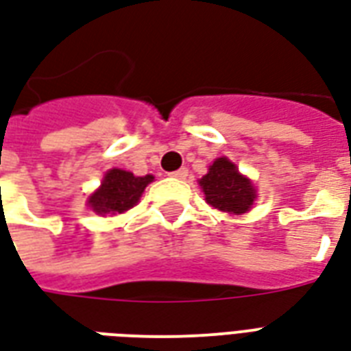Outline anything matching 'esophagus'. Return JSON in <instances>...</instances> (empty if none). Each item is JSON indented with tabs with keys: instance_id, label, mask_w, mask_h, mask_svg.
I'll return each mask as SVG.
<instances>
[{
	"instance_id": "1",
	"label": "esophagus",
	"mask_w": 351,
	"mask_h": 351,
	"mask_svg": "<svg viewBox=\"0 0 351 351\" xmlns=\"http://www.w3.org/2000/svg\"><path fill=\"white\" fill-rule=\"evenodd\" d=\"M169 176H173V178H178V180H184L187 176V169L186 167H180L178 171H173V173H169Z\"/></svg>"
}]
</instances>
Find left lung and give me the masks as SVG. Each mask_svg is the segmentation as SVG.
Returning <instances> with one entry per match:
<instances>
[{
	"mask_svg": "<svg viewBox=\"0 0 351 351\" xmlns=\"http://www.w3.org/2000/svg\"><path fill=\"white\" fill-rule=\"evenodd\" d=\"M206 202L226 213H247L256 200V187L228 158H217L199 180Z\"/></svg>",
	"mask_w": 351,
	"mask_h": 351,
	"instance_id": "8db88e82",
	"label": "left lung"
}]
</instances>
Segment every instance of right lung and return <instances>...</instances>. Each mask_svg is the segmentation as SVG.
Wrapping results in <instances>:
<instances>
[{
  "mask_svg": "<svg viewBox=\"0 0 351 351\" xmlns=\"http://www.w3.org/2000/svg\"><path fill=\"white\" fill-rule=\"evenodd\" d=\"M154 180L152 175L134 176L130 171H106L101 187L88 197V206L97 215H117L138 204L145 187Z\"/></svg>",
  "mask_w": 351,
  "mask_h": 351,
  "instance_id": "add662e5",
  "label": "right lung"
}]
</instances>
